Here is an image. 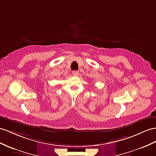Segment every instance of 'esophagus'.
Instances as JSON below:
<instances>
[{"label": "esophagus", "instance_id": "esophagus-1", "mask_svg": "<svg viewBox=\"0 0 156 156\" xmlns=\"http://www.w3.org/2000/svg\"><path fill=\"white\" fill-rule=\"evenodd\" d=\"M79 74V71L78 70H74L73 72V74L74 76H78Z\"/></svg>", "mask_w": 156, "mask_h": 156}]
</instances>
